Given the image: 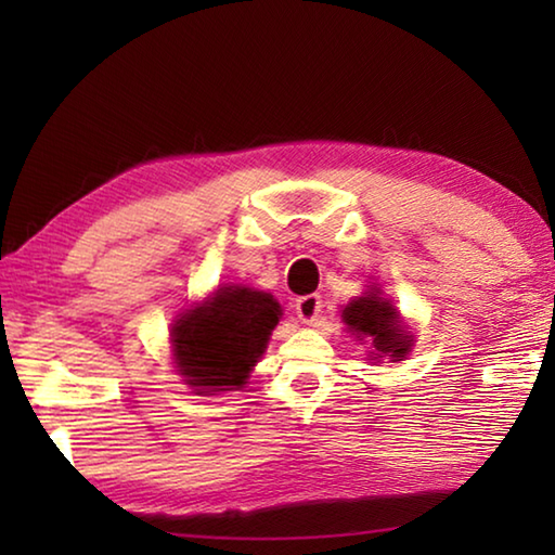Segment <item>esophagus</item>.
I'll return each instance as SVG.
<instances>
[{
  "instance_id": "34e87169",
  "label": "esophagus",
  "mask_w": 555,
  "mask_h": 555,
  "mask_svg": "<svg viewBox=\"0 0 555 555\" xmlns=\"http://www.w3.org/2000/svg\"><path fill=\"white\" fill-rule=\"evenodd\" d=\"M294 308H296V313H298L300 321H304V323H315L318 315H321V311H323V300H321V296H318V294H308V296L296 298Z\"/></svg>"
}]
</instances>
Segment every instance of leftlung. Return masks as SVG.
<instances>
[{
  "mask_svg": "<svg viewBox=\"0 0 555 555\" xmlns=\"http://www.w3.org/2000/svg\"><path fill=\"white\" fill-rule=\"evenodd\" d=\"M343 323L360 340L362 337H372L377 360L379 357H389L391 362H399L411 352L413 335L406 333V327L399 321V311L387 298L379 296L377 288L347 304L343 311Z\"/></svg>",
  "mask_w": 555,
  "mask_h": 555,
  "instance_id": "obj_1",
  "label": "left lung"
}]
</instances>
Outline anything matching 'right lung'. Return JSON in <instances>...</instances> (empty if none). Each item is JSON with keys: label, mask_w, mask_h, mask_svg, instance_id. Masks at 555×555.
Returning a JSON list of instances; mask_svg holds the SVG:
<instances>
[{"label": "right lung", "mask_w": 555, "mask_h": 555, "mask_svg": "<svg viewBox=\"0 0 555 555\" xmlns=\"http://www.w3.org/2000/svg\"><path fill=\"white\" fill-rule=\"evenodd\" d=\"M281 318L276 298L247 286H222L178 318L171 331L176 372L195 393L242 389Z\"/></svg>", "instance_id": "right-lung-1"}]
</instances>
